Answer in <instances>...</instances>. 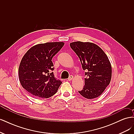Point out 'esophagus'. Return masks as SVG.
I'll use <instances>...</instances> for the list:
<instances>
[{
    "instance_id": "1",
    "label": "esophagus",
    "mask_w": 134,
    "mask_h": 134,
    "mask_svg": "<svg viewBox=\"0 0 134 134\" xmlns=\"http://www.w3.org/2000/svg\"><path fill=\"white\" fill-rule=\"evenodd\" d=\"M72 79H73V76H72V75H70L68 79L69 81H70V80H71Z\"/></svg>"
}]
</instances>
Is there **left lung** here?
<instances>
[{
	"label": "left lung",
	"instance_id": "obj_1",
	"mask_svg": "<svg viewBox=\"0 0 134 134\" xmlns=\"http://www.w3.org/2000/svg\"><path fill=\"white\" fill-rule=\"evenodd\" d=\"M85 72V85L78 92L87 99L99 97L111 82L112 68L106 54L97 44L77 41L70 43Z\"/></svg>",
	"mask_w": 134,
	"mask_h": 134
}]
</instances>
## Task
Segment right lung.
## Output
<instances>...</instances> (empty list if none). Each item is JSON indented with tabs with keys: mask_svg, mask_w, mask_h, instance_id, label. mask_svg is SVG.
I'll return each instance as SVG.
<instances>
[{
	"mask_svg": "<svg viewBox=\"0 0 134 134\" xmlns=\"http://www.w3.org/2000/svg\"><path fill=\"white\" fill-rule=\"evenodd\" d=\"M63 42H46L32 47L23 56L18 74L22 86L39 98H50L62 82L54 76L52 59L64 46Z\"/></svg>",
	"mask_w": 134,
	"mask_h": 134,
	"instance_id": "1",
	"label": "right lung"
}]
</instances>
